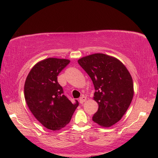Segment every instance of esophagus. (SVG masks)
<instances>
[{
  "instance_id": "esophagus-1",
  "label": "esophagus",
  "mask_w": 158,
  "mask_h": 158,
  "mask_svg": "<svg viewBox=\"0 0 158 158\" xmlns=\"http://www.w3.org/2000/svg\"><path fill=\"white\" fill-rule=\"evenodd\" d=\"M85 100H86V97L84 96H82L81 97H80L79 101V102L81 103V104H83V102L85 101Z\"/></svg>"
}]
</instances>
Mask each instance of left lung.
Returning a JSON list of instances; mask_svg holds the SVG:
<instances>
[{"label":"left lung","mask_w":158,"mask_h":158,"mask_svg":"<svg viewBox=\"0 0 158 158\" xmlns=\"http://www.w3.org/2000/svg\"><path fill=\"white\" fill-rule=\"evenodd\" d=\"M94 85V100L98 109L92 117L94 122L110 127L122 119L134 96L132 78L118 59L104 53H94L78 60Z\"/></svg>","instance_id":"8db88e82"}]
</instances>
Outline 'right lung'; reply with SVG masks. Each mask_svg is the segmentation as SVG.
Returning <instances> with one entry per match:
<instances>
[{
    "label": "right lung",
    "mask_w": 158,
    "mask_h": 158,
    "mask_svg": "<svg viewBox=\"0 0 158 158\" xmlns=\"http://www.w3.org/2000/svg\"><path fill=\"white\" fill-rule=\"evenodd\" d=\"M70 62L69 60L49 58L36 63L26 77L24 97L35 118L46 128L59 130L72 118L79 105L64 95L58 75Z\"/></svg>",
    "instance_id": "right-lung-1"
}]
</instances>
